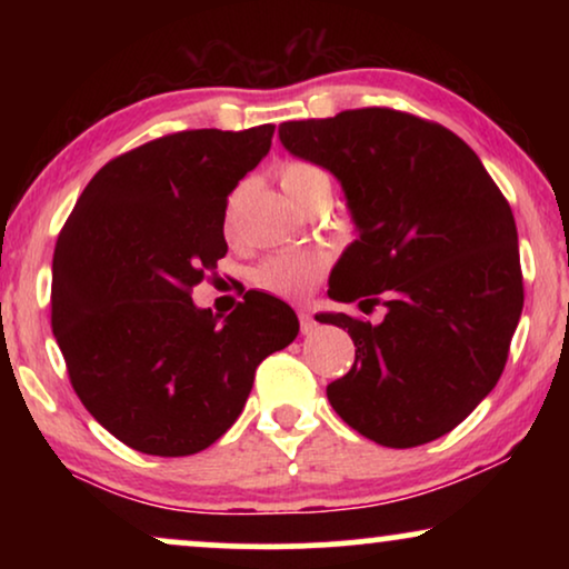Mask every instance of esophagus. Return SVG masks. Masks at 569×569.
Returning a JSON list of instances; mask_svg holds the SVG:
<instances>
[{
	"mask_svg": "<svg viewBox=\"0 0 569 569\" xmlns=\"http://www.w3.org/2000/svg\"><path fill=\"white\" fill-rule=\"evenodd\" d=\"M298 318H300V331H302V333H310V331H313L316 321H313V313H310V310L300 308V310H298Z\"/></svg>",
	"mask_w": 569,
	"mask_h": 569,
	"instance_id": "1",
	"label": "esophagus"
}]
</instances>
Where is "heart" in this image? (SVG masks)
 Segmentation results:
<instances>
[{
    "mask_svg": "<svg viewBox=\"0 0 569 569\" xmlns=\"http://www.w3.org/2000/svg\"><path fill=\"white\" fill-rule=\"evenodd\" d=\"M277 181L282 186L287 197H290L300 209L313 201L321 193L331 197V181L321 166L310 160L290 158L277 166ZM238 191L232 193L224 204V236H232L238 228ZM326 274V259L316 251H282L271 253L253 269L251 282L259 290L277 295V298H306L313 287L321 282Z\"/></svg>",
    "mask_w": 569,
    "mask_h": 569,
    "instance_id": "b5f03b06",
    "label": "heart"
}]
</instances>
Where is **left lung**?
Here are the masks:
<instances>
[{
	"label": "left lung",
	"mask_w": 569,
	"mask_h": 569,
	"mask_svg": "<svg viewBox=\"0 0 569 569\" xmlns=\"http://www.w3.org/2000/svg\"><path fill=\"white\" fill-rule=\"evenodd\" d=\"M282 144L345 186L360 238L329 295L368 313H321L347 329L355 365L326 386L345 422L386 448L453 430L492 391L523 310L508 199L453 131L393 108L284 121Z\"/></svg>",
	"instance_id": "1"
}]
</instances>
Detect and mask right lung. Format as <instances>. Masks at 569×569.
I'll return each mask as SVG.
<instances>
[{
  "mask_svg": "<svg viewBox=\"0 0 569 569\" xmlns=\"http://www.w3.org/2000/svg\"><path fill=\"white\" fill-rule=\"evenodd\" d=\"M274 123L189 129L108 160L53 248L51 329L69 383L113 438L191 456L240 417L256 368L298 337V316L246 292L224 318L193 306L228 253L224 204L269 152Z\"/></svg>",
  "mask_w": 569,
  "mask_h": 569,
  "instance_id": "1",
  "label": "right lung"
}]
</instances>
